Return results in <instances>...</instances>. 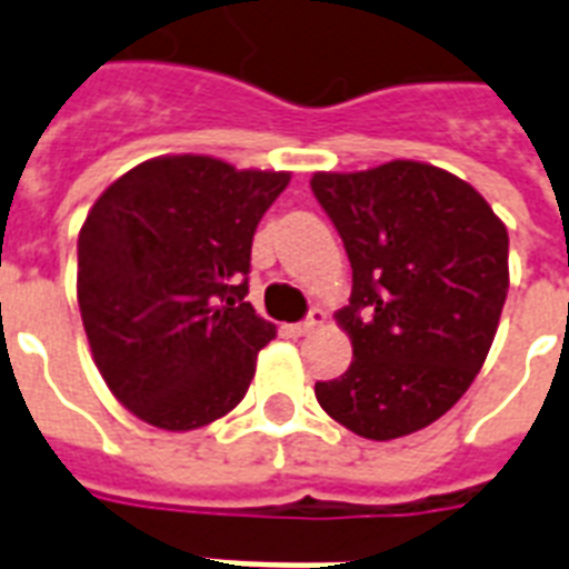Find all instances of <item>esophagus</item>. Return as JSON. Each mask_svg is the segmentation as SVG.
I'll list each match as a JSON object with an SVG mask.
<instances>
[{
    "label": "esophagus",
    "mask_w": 569,
    "mask_h": 569,
    "mask_svg": "<svg viewBox=\"0 0 569 569\" xmlns=\"http://www.w3.org/2000/svg\"><path fill=\"white\" fill-rule=\"evenodd\" d=\"M325 321H328V312L316 307V310H310L307 321H301V325H286V333H289V337H307V333H312L316 328H321Z\"/></svg>",
    "instance_id": "1"
}]
</instances>
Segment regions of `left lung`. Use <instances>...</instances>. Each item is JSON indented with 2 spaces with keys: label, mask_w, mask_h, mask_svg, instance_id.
Wrapping results in <instances>:
<instances>
[{
  "label": "left lung",
  "mask_w": 569,
  "mask_h": 569,
  "mask_svg": "<svg viewBox=\"0 0 569 569\" xmlns=\"http://www.w3.org/2000/svg\"><path fill=\"white\" fill-rule=\"evenodd\" d=\"M355 271L337 312L355 360L316 383L321 410L366 440L422 431L455 407L493 346L508 298V230L467 180L396 159L312 173Z\"/></svg>",
  "instance_id": "obj_1"
}]
</instances>
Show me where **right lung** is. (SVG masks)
<instances>
[{
  "label": "right lung",
  "instance_id": "obj_1",
  "mask_svg": "<svg viewBox=\"0 0 569 569\" xmlns=\"http://www.w3.org/2000/svg\"><path fill=\"white\" fill-rule=\"evenodd\" d=\"M289 171L156 156L111 182L79 230L76 298L106 387L162 431L239 405L277 328L244 301L259 218Z\"/></svg>",
  "mask_w": 569,
  "mask_h": 569
}]
</instances>
